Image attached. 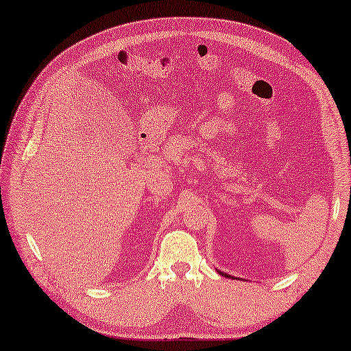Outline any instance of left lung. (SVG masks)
Instances as JSON below:
<instances>
[{"instance_id":"1","label":"left lung","mask_w":351,"mask_h":351,"mask_svg":"<svg viewBox=\"0 0 351 351\" xmlns=\"http://www.w3.org/2000/svg\"><path fill=\"white\" fill-rule=\"evenodd\" d=\"M222 274V272H221ZM222 275H226V277H228L230 278V275H227V274H222Z\"/></svg>"}]
</instances>
